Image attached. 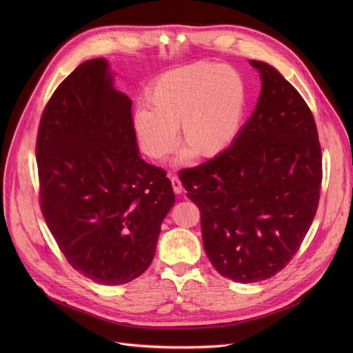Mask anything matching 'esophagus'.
<instances>
[{
  "label": "esophagus",
  "mask_w": 353,
  "mask_h": 353,
  "mask_svg": "<svg viewBox=\"0 0 353 353\" xmlns=\"http://www.w3.org/2000/svg\"><path fill=\"white\" fill-rule=\"evenodd\" d=\"M170 181H172L173 191H174L176 194L183 192V185H181V181L179 180V177H177V176H170Z\"/></svg>",
  "instance_id": "34e87169"
}]
</instances>
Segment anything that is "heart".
Wrapping results in <instances>:
<instances>
[{
  "label": "heart",
  "instance_id": "heart-1",
  "mask_svg": "<svg viewBox=\"0 0 353 353\" xmlns=\"http://www.w3.org/2000/svg\"><path fill=\"white\" fill-rule=\"evenodd\" d=\"M149 110L135 112L132 123L143 152L168 157L180 145L198 159L221 155L236 139L245 113L247 88L232 67L198 63L173 70L150 85Z\"/></svg>",
  "mask_w": 353,
  "mask_h": 353
}]
</instances>
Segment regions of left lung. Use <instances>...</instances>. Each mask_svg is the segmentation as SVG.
Returning <instances> with one entry per match:
<instances>
[{
	"instance_id": "obj_1",
	"label": "left lung",
	"mask_w": 353,
	"mask_h": 353,
	"mask_svg": "<svg viewBox=\"0 0 353 353\" xmlns=\"http://www.w3.org/2000/svg\"><path fill=\"white\" fill-rule=\"evenodd\" d=\"M263 89L225 152L179 179L198 207L205 253L225 278L251 283L283 270L316 216L323 159L313 113L271 65L250 60Z\"/></svg>"
}]
</instances>
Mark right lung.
Segmentation results:
<instances>
[{"instance_id": "obj_1", "label": "right lung", "mask_w": 353, "mask_h": 353, "mask_svg": "<svg viewBox=\"0 0 353 353\" xmlns=\"http://www.w3.org/2000/svg\"><path fill=\"white\" fill-rule=\"evenodd\" d=\"M131 108L108 61L89 60L50 97L36 139L43 218L70 265L102 285L149 267L174 204L166 172L138 155Z\"/></svg>"}]
</instances>
